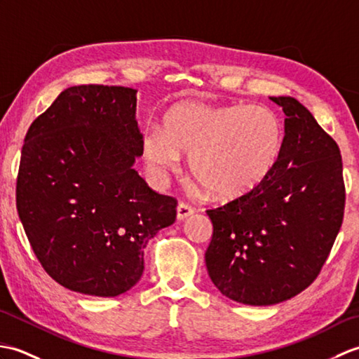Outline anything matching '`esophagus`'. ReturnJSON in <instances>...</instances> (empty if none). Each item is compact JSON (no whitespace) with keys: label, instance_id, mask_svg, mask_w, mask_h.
<instances>
[{"label":"esophagus","instance_id":"34e87169","mask_svg":"<svg viewBox=\"0 0 359 359\" xmlns=\"http://www.w3.org/2000/svg\"><path fill=\"white\" fill-rule=\"evenodd\" d=\"M194 212V210L189 207V205H187V203H184V202H180L179 205H177V220H184V219H187V217H189Z\"/></svg>","mask_w":359,"mask_h":359}]
</instances>
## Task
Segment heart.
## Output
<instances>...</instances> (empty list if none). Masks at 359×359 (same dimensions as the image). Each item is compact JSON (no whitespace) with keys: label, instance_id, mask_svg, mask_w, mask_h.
<instances>
[{"label":"heart","instance_id":"obj_1","mask_svg":"<svg viewBox=\"0 0 359 359\" xmlns=\"http://www.w3.org/2000/svg\"><path fill=\"white\" fill-rule=\"evenodd\" d=\"M284 143V123L269 106L180 102L165 111L162 129L143 133L142 156L152 172L163 174L189 154L193 177L212 197L230 201L270 177Z\"/></svg>","mask_w":359,"mask_h":359}]
</instances>
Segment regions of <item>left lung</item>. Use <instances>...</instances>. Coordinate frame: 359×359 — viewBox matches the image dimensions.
I'll return each instance as SVG.
<instances>
[{
    "label": "left lung",
    "instance_id": "8db88e82",
    "mask_svg": "<svg viewBox=\"0 0 359 359\" xmlns=\"http://www.w3.org/2000/svg\"><path fill=\"white\" fill-rule=\"evenodd\" d=\"M285 114V143L264 184L208 210L205 253L219 292L248 306H273L306 290L329 257L344 217L337 142L293 97H270Z\"/></svg>",
    "mask_w": 359,
    "mask_h": 359
}]
</instances>
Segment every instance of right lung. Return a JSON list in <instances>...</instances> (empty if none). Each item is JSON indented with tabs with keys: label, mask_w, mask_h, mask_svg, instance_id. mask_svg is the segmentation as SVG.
Instances as JSON below:
<instances>
[{
	"label": "right lung",
	"mask_w": 359,
	"mask_h": 359,
	"mask_svg": "<svg viewBox=\"0 0 359 359\" xmlns=\"http://www.w3.org/2000/svg\"><path fill=\"white\" fill-rule=\"evenodd\" d=\"M137 90L65 89L30 125L21 149L17 210L43 269L60 285L112 297L140 280L149 239L175 220L177 201L147 185Z\"/></svg>",
	"instance_id": "add662e5"
}]
</instances>
